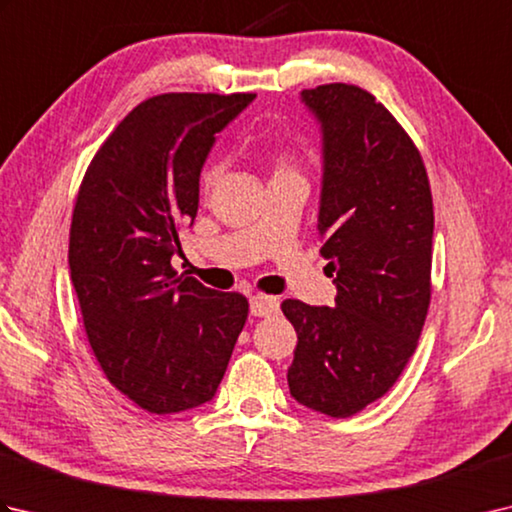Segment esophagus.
<instances>
[{"label": "esophagus", "instance_id": "obj_1", "mask_svg": "<svg viewBox=\"0 0 512 512\" xmlns=\"http://www.w3.org/2000/svg\"><path fill=\"white\" fill-rule=\"evenodd\" d=\"M279 312V299L273 295H253L250 297V314L253 317H273Z\"/></svg>", "mask_w": 512, "mask_h": 512}]
</instances>
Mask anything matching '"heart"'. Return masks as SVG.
Returning <instances> with one entry per match:
<instances>
[{
  "label": "heart",
  "instance_id": "1",
  "mask_svg": "<svg viewBox=\"0 0 512 512\" xmlns=\"http://www.w3.org/2000/svg\"><path fill=\"white\" fill-rule=\"evenodd\" d=\"M273 169H275V176H290V173H299L295 158L286 154V151H277V154H273ZM215 173H217L215 165H209L204 169V173H202L204 187H211L215 180Z\"/></svg>",
  "mask_w": 512,
  "mask_h": 512
}]
</instances>
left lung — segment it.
I'll return each instance as SVG.
<instances>
[{"label": "left lung", "instance_id": "8db88e82", "mask_svg": "<svg viewBox=\"0 0 512 512\" xmlns=\"http://www.w3.org/2000/svg\"><path fill=\"white\" fill-rule=\"evenodd\" d=\"M301 101L323 134L321 255L334 308L281 303L297 330L290 394L347 418L385 396L416 352L431 301L433 200L418 147L367 90L328 83Z\"/></svg>", "mask_w": 512, "mask_h": 512}]
</instances>
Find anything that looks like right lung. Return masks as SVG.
<instances>
[{
	"label": "right lung",
	"mask_w": 512,
	"mask_h": 512,
	"mask_svg": "<svg viewBox=\"0 0 512 512\" xmlns=\"http://www.w3.org/2000/svg\"><path fill=\"white\" fill-rule=\"evenodd\" d=\"M255 94H158L136 105L96 151L76 195L70 277L107 380L149 413L209 402L248 317L171 266L195 220L215 134Z\"/></svg>",
	"instance_id": "obj_1"
}]
</instances>
